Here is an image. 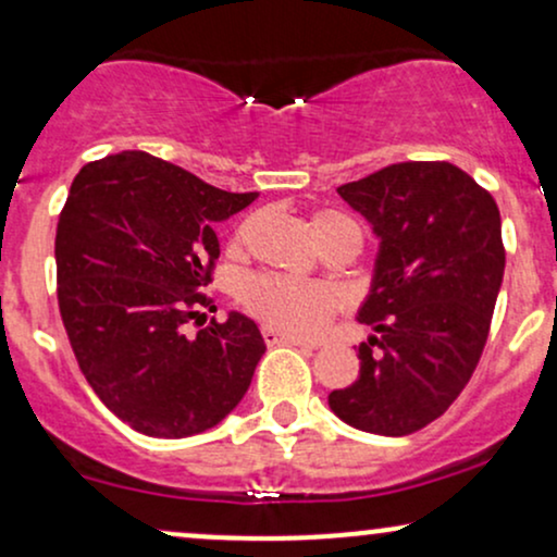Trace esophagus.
Listing matches in <instances>:
<instances>
[{"mask_svg": "<svg viewBox=\"0 0 557 557\" xmlns=\"http://www.w3.org/2000/svg\"><path fill=\"white\" fill-rule=\"evenodd\" d=\"M262 339H265V345H297V347H312L308 342L297 339V336H289V334H281L278 329L273 326H262Z\"/></svg>", "mask_w": 557, "mask_h": 557, "instance_id": "esophagus-1", "label": "esophagus"}]
</instances>
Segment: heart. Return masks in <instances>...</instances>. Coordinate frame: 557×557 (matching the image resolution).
<instances>
[{"instance_id": "1", "label": "heart", "mask_w": 557, "mask_h": 557, "mask_svg": "<svg viewBox=\"0 0 557 557\" xmlns=\"http://www.w3.org/2000/svg\"><path fill=\"white\" fill-rule=\"evenodd\" d=\"M312 231H315L318 242L329 245L336 236L352 234L360 236L358 223L352 218L342 215L334 210H321L312 215ZM247 236V226L236 231V245H242ZM242 305L265 321V326L289 331L295 336H312L318 334L331 312L339 305L336 292L326 284H315V281H297L284 276H255L242 286Z\"/></svg>"}]
</instances>
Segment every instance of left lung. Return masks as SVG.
I'll return each mask as SVG.
<instances>
[{
	"label": "left lung",
	"instance_id": "left-lung-1",
	"mask_svg": "<svg viewBox=\"0 0 557 557\" xmlns=\"http://www.w3.org/2000/svg\"><path fill=\"white\" fill-rule=\"evenodd\" d=\"M336 191L379 239L358 310L376 334L329 408L368 434H413L455 403L486 345L505 273L497 202L453 162H397Z\"/></svg>",
	"mask_w": 557,
	"mask_h": 557
}]
</instances>
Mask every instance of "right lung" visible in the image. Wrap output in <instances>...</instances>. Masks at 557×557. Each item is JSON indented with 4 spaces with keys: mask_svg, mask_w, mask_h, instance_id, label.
Here are the masks:
<instances>
[{
    "mask_svg": "<svg viewBox=\"0 0 557 557\" xmlns=\"http://www.w3.org/2000/svg\"><path fill=\"white\" fill-rule=\"evenodd\" d=\"M258 199L147 152L89 162L60 212L54 260L67 339L97 397L158 440L202 434L247 395L265 339L231 310L195 339L184 323L221 255L215 226Z\"/></svg>",
    "mask_w": 557,
    "mask_h": 557,
    "instance_id": "add662e5",
    "label": "right lung"
}]
</instances>
